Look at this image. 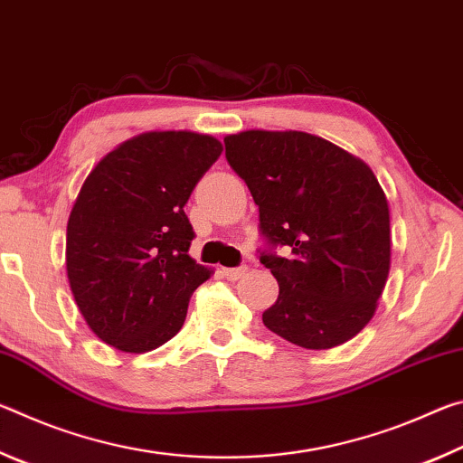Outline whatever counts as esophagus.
Here are the masks:
<instances>
[{
    "label": "esophagus",
    "instance_id": "34e87169",
    "mask_svg": "<svg viewBox=\"0 0 463 463\" xmlns=\"http://www.w3.org/2000/svg\"><path fill=\"white\" fill-rule=\"evenodd\" d=\"M245 271H247V268L245 265H241V268H222V276L226 278V279H231V281H237V279H241L242 276H245Z\"/></svg>",
    "mask_w": 463,
    "mask_h": 463
}]
</instances>
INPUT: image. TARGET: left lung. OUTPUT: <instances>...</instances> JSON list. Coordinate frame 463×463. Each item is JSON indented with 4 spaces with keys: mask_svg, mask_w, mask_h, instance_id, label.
Returning a JSON list of instances; mask_svg holds the SVG:
<instances>
[{
    "mask_svg": "<svg viewBox=\"0 0 463 463\" xmlns=\"http://www.w3.org/2000/svg\"><path fill=\"white\" fill-rule=\"evenodd\" d=\"M224 146L260 206L268 242L260 261L279 284L263 325L304 349L354 339L378 308L390 271V210L373 171L298 130H245Z\"/></svg>",
    "mask_w": 463,
    "mask_h": 463,
    "instance_id": "obj_1",
    "label": "left lung"
}]
</instances>
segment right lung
I'll use <instances>...</instances> for the list:
<instances>
[{"instance_id":"right-lung-1","label":"right lung","mask_w":463,"mask_h":463,"mask_svg":"<svg viewBox=\"0 0 463 463\" xmlns=\"http://www.w3.org/2000/svg\"><path fill=\"white\" fill-rule=\"evenodd\" d=\"M221 153V140L198 132H143L83 182L67 222V276L104 343L146 354L184 326L194 289L213 273L187 255L184 206Z\"/></svg>"}]
</instances>
